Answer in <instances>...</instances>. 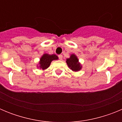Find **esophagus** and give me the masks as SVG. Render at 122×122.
<instances>
[{"instance_id":"obj_1","label":"esophagus","mask_w":122,"mask_h":122,"mask_svg":"<svg viewBox=\"0 0 122 122\" xmlns=\"http://www.w3.org/2000/svg\"><path fill=\"white\" fill-rule=\"evenodd\" d=\"M58 57H59V59H60V60H62V57H63V56H62V55H61V54H60V55H59V56H58Z\"/></svg>"}]
</instances>
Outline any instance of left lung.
I'll return each instance as SVG.
<instances>
[{"label": "left lung", "mask_w": 122, "mask_h": 122, "mask_svg": "<svg viewBox=\"0 0 122 122\" xmlns=\"http://www.w3.org/2000/svg\"><path fill=\"white\" fill-rule=\"evenodd\" d=\"M68 66L73 71H77L80 70L82 66L79 63V60L76 56V55H71L70 57L66 59V61Z\"/></svg>", "instance_id": "left-lung-1"}]
</instances>
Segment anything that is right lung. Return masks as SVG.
<instances>
[{
  "label": "right lung",
  "instance_id": "right-lung-1",
  "mask_svg": "<svg viewBox=\"0 0 122 122\" xmlns=\"http://www.w3.org/2000/svg\"><path fill=\"white\" fill-rule=\"evenodd\" d=\"M58 57L55 54L49 55L48 54H45L41 57L40 60V68L42 70H46L50 65L52 60H57Z\"/></svg>",
  "mask_w": 122,
  "mask_h": 122
}]
</instances>
